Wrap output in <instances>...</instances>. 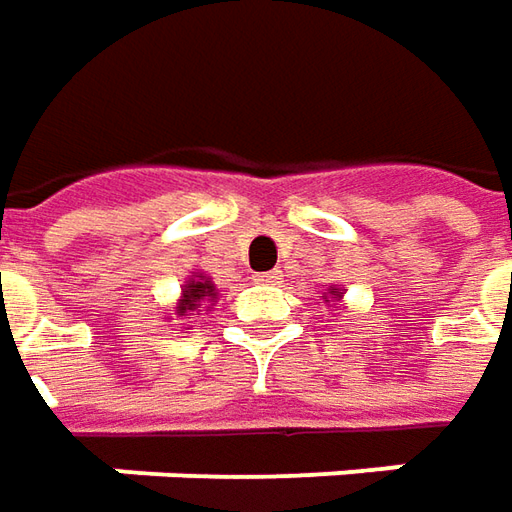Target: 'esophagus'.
Wrapping results in <instances>:
<instances>
[{"instance_id":"34e87169","label":"esophagus","mask_w":512,"mask_h":512,"mask_svg":"<svg viewBox=\"0 0 512 512\" xmlns=\"http://www.w3.org/2000/svg\"><path fill=\"white\" fill-rule=\"evenodd\" d=\"M277 280H280V272L257 274V283H277Z\"/></svg>"}]
</instances>
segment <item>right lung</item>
Returning <instances> with one entry per match:
<instances>
[{"instance_id":"right-lung-1","label":"right lung","mask_w":512,"mask_h":512,"mask_svg":"<svg viewBox=\"0 0 512 512\" xmlns=\"http://www.w3.org/2000/svg\"><path fill=\"white\" fill-rule=\"evenodd\" d=\"M206 297H215L212 283H209V280H189L184 286V300H181V306H178V314L201 309V303Z\"/></svg>"}]
</instances>
